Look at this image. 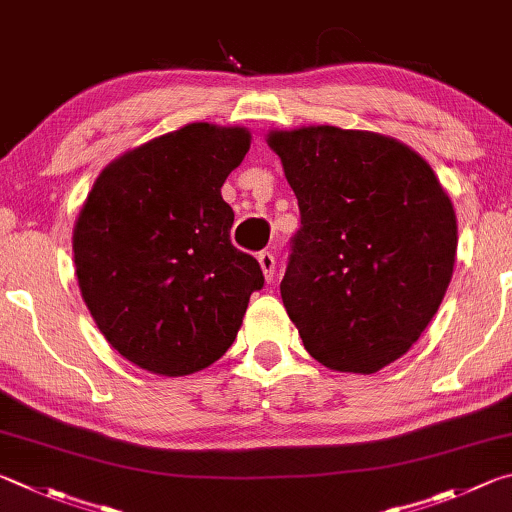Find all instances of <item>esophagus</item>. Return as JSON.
Returning a JSON list of instances; mask_svg holds the SVG:
<instances>
[{
  "label": "esophagus",
  "mask_w": 512,
  "mask_h": 512,
  "mask_svg": "<svg viewBox=\"0 0 512 512\" xmlns=\"http://www.w3.org/2000/svg\"><path fill=\"white\" fill-rule=\"evenodd\" d=\"M258 263H261L265 281L272 283L274 274H276V258H274L272 251H261V254H258Z\"/></svg>",
  "instance_id": "34e87169"
}]
</instances>
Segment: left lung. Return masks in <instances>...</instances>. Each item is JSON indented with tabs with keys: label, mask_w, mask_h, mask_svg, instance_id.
Segmentation results:
<instances>
[{
	"label": "left lung",
	"mask_w": 512,
	"mask_h": 512,
	"mask_svg": "<svg viewBox=\"0 0 512 512\" xmlns=\"http://www.w3.org/2000/svg\"><path fill=\"white\" fill-rule=\"evenodd\" d=\"M299 200L281 297L328 369L375 373L405 355L452 279L456 215L427 161L375 132H272Z\"/></svg>",
	"instance_id": "8db88e82"
}]
</instances>
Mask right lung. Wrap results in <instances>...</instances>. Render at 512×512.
I'll use <instances>...</instances> for the list:
<instances>
[{
	"label": "right lung",
	"instance_id": "add662e5",
	"mask_svg": "<svg viewBox=\"0 0 512 512\" xmlns=\"http://www.w3.org/2000/svg\"><path fill=\"white\" fill-rule=\"evenodd\" d=\"M249 150L245 128L191 123L112 161L74 229L80 292L107 342L159 375L227 353L265 276L231 245L220 188Z\"/></svg>",
	"mask_w": 512,
	"mask_h": 512
}]
</instances>
